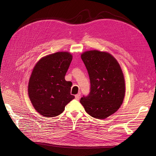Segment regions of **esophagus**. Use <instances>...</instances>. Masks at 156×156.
<instances>
[{
    "instance_id": "34e87169",
    "label": "esophagus",
    "mask_w": 156,
    "mask_h": 156,
    "mask_svg": "<svg viewBox=\"0 0 156 156\" xmlns=\"http://www.w3.org/2000/svg\"><path fill=\"white\" fill-rule=\"evenodd\" d=\"M80 94H77V95H75V99H76V100L78 101V100L80 99Z\"/></svg>"
}]
</instances>
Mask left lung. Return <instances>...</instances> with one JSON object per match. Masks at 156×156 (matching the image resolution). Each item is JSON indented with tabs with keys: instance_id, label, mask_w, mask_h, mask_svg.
Instances as JSON below:
<instances>
[{
	"instance_id": "left-lung-1",
	"label": "left lung",
	"mask_w": 156,
	"mask_h": 156,
	"mask_svg": "<svg viewBox=\"0 0 156 156\" xmlns=\"http://www.w3.org/2000/svg\"><path fill=\"white\" fill-rule=\"evenodd\" d=\"M90 82V92L81 98L86 112L97 119L116 112L123 101L125 83L117 60L108 52L88 51L81 55Z\"/></svg>"
}]
</instances>
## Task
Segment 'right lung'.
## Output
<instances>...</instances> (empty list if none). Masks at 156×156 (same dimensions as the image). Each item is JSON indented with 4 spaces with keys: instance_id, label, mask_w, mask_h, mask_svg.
Instances as JSON below:
<instances>
[{
    "instance_id": "add662e5",
    "label": "right lung",
    "mask_w": 156,
    "mask_h": 156,
    "mask_svg": "<svg viewBox=\"0 0 156 156\" xmlns=\"http://www.w3.org/2000/svg\"><path fill=\"white\" fill-rule=\"evenodd\" d=\"M72 55L58 52L40 59L30 78L28 92L35 110L45 117H55L61 114L75 96L71 95V81L65 80Z\"/></svg>"
}]
</instances>
